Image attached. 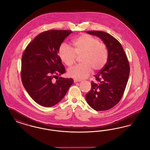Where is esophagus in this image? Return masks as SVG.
I'll return each instance as SVG.
<instances>
[{"mask_svg":"<svg viewBox=\"0 0 150 150\" xmlns=\"http://www.w3.org/2000/svg\"><path fill=\"white\" fill-rule=\"evenodd\" d=\"M74 83H76V82H79V81H81V80L78 79L74 78Z\"/></svg>","mask_w":150,"mask_h":150,"instance_id":"1","label":"esophagus"}]
</instances>
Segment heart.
Returning a JSON list of instances; mask_svg holds the SVG:
<instances>
[{"mask_svg":"<svg viewBox=\"0 0 150 150\" xmlns=\"http://www.w3.org/2000/svg\"><path fill=\"white\" fill-rule=\"evenodd\" d=\"M74 50L66 43H62L58 48L61 60L68 67L75 63L76 56H80L81 64L70 68L68 75L76 79L86 78L92 70H102L107 63L108 53L106 45L93 36L84 34L73 41Z\"/></svg>","mask_w":150,"mask_h":150,"instance_id":"heart-1","label":"heart"}]
</instances>
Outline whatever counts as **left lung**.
Segmentation results:
<instances>
[{
    "label": "left lung",
    "instance_id": "1",
    "mask_svg": "<svg viewBox=\"0 0 150 150\" xmlns=\"http://www.w3.org/2000/svg\"><path fill=\"white\" fill-rule=\"evenodd\" d=\"M105 44L108 56L105 67L91 82V89L86 96L88 105L96 111H106L117 105L124 93L128 80L130 67L126 54L120 42L107 33L88 31Z\"/></svg>",
    "mask_w": 150,
    "mask_h": 150
}]
</instances>
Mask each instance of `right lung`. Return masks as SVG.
Segmentation results:
<instances>
[{
    "instance_id": "obj_1",
    "label": "right lung",
    "mask_w": 150,
    "mask_h": 150,
    "mask_svg": "<svg viewBox=\"0 0 150 150\" xmlns=\"http://www.w3.org/2000/svg\"><path fill=\"white\" fill-rule=\"evenodd\" d=\"M72 33L61 30L44 31L29 43L22 54L23 86L31 98L42 106L56 105L74 83L72 78L58 76L66 72L58 55V48Z\"/></svg>"
}]
</instances>
